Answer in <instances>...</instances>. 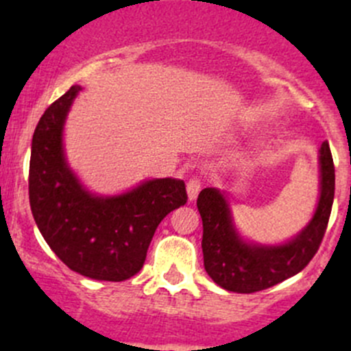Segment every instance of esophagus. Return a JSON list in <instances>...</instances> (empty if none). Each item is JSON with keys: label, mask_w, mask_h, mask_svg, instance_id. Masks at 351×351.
I'll use <instances>...</instances> for the list:
<instances>
[{"label": "esophagus", "mask_w": 351, "mask_h": 351, "mask_svg": "<svg viewBox=\"0 0 351 351\" xmlns=\"http://www.w3.org/2000/svg\"><path fill=\"white\" fill-rule=\"evenodd\" d=\"M202 189V180L197 178V176H193V178H190L189 182H186V193H189V200H195L198 192H200Z\"/></svg>", "instance_id": "obj_1"}]
</instances>
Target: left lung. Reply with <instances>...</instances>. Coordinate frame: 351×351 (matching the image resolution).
<instances>
[{
    "instance_id": "obj_1",
    "label": "left lung",
    "mask_w": 351,
    "mask_h": 351,
    "mask_svg": "<svg viewBox=\"0 0 351 351\" xmlns=\"http://www.w3.org/2000/svg\"><path fill=\"white\" fill-rule=\"evenodd\" d=\"M335 198V165L324 141L319 149V200L311 221L289 241L260 244L247 241L232 219L228 195L219 189L198 193L204 236V267L208 277L229 292L251 293L274 287L307 267L326 232Z\"/></svg>"
}]
</instances>
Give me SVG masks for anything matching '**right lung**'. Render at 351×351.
I'll return each instance as SVG.
<instances>
[{
    "instance_id": "1",
    "label": "right lung",
    "mask_w": 351,
    "mask_h": 351,
    "mask_svg": "<svg viewBox=\"0 0 351 351\" xmlns=\"http://www.w3.org/2000/svg\"><path fill=\"white\" fill-rule=\"evenodd\" d=\"M74 84L44 112L32 139L28 195L35 224L62 263L93 280L122 282L143 268L159 222L186 204L185 182L154 178L119 195L90 192L67 165L64 123Z\"/></svg>"
}]
</instances>
